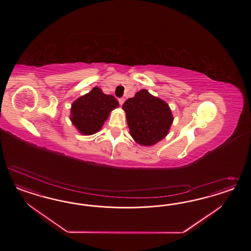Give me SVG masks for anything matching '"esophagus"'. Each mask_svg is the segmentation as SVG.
Segmentation results:
<instances>
[{"label":"esophagus","instance_id":"obj_1","mask_svg":"<svg viewBox=\"0 0 251 251\" xmlns=\"http://www.w3.org/2000/svg\"><path fill=\"white\" fill-rule=\"evenodd\" d=\"M118 101H119V103H120V105H122L124 103V101H125V99H123V98H121V99H118Z\"/></svg>","mask_w":251,"mask_h":251}]
</instances>
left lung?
<instances>
[{"label":"left lung","instance_id":"8db88e82","mask_svg":"<svg viewBox=\"0 0 251 251\" xmlns=\"http://www.w3.org/2000/svg\"><path fill=\"white\" fill-rule=\"evenodd\" d=\"M122 108L126 112L130 135L136 143L145 146L154 145L167 136L173 122L167 103L145 89L127 99Z\"/></svg>","mask_w":251,"mask_h":251}]
</instances>
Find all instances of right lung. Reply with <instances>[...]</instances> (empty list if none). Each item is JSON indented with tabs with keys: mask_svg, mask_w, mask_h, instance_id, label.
I'll use <instances>...</instances> for the list:
<instances>
[{
	"mask_svg": "<svg viewBox=\"0 0 251 251\" xmlns=\"http://www.w3.org/2000/svg\"><path fill=\"white\" fill-rule=\"evenodd\" d=\"M119 106L117 99L99 87L75 100L71 109V121L81 133L91 135L101 129L112 109Z\"/></svg>",
	"mask_w": 251,
	"mask_h": 251,
	"instance_id": "obj_1",
	"label": "right lung"
}]
</instances>
